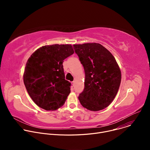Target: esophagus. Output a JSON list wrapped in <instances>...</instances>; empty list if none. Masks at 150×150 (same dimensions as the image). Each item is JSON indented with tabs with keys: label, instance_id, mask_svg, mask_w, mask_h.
I'll use <instances>...</instances> for the list:
<instances>
[{
	"label": "esophagus",
	"instance_id": "1",
	"mask_svg": "<svg viewBox=\"0 0 150 150\" xmlns=\"http://www.w3.org/2000/svg\"><path fill=\"white\" fill-rule=\"evenodd\" d=\"M74 83H75V82H74V81L71 82V87H74Z\"/></svg>",
	"mask_w": 150,
	"mask_h": 150
}]
</instances>
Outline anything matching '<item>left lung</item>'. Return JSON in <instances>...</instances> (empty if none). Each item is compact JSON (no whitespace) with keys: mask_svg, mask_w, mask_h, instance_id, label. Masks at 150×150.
<instances>
[{"mask_svg":"<svg viewBox=\"0 0 150 150\" xmlns=\"http://www.w3.org/2000/svg\"><path fill=\"white\" fill-rule=\"evenodd\" d=\"M83 67L85 87L78 99L83 108L99 111L115 98L121 82V72L112 54L98 43L74 45Z\"/></svg>","mask_w":150,"mask_h":150,"instance_id":"8db88e82","label":"left lung"}]
</instances>
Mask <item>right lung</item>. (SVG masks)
<instances>
[{
	"label": "right lung",
	"mask_w": 150,
	"mask_h": 150,
	"mask_svg": "<svg viewBox=\"0 0 150 150\" xmlns=\"http://www.w3.org/2000/svg\"><path fill=\"white\" fill-rule=\"evenodd\" d=\"M71 45L42 46L29 57L24 82L34 102L46 110H56L71 93V83L65 78L63 60L73 54Z\"/></svg>",
	"instance_id": "add662e5"
}]
</instances>
